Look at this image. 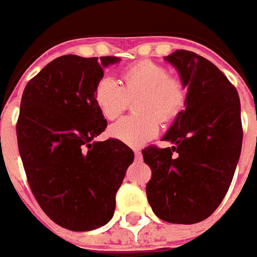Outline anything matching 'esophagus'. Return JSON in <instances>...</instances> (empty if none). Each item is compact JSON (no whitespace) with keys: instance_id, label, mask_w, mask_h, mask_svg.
I'll list each match as a JSON object with an SVG mask.
<instances>
[{"instance_id":"obj_1","label":"esophagus","mask_w":257,"mask_h":257,"mask_svg":"<svg viewBox=\"0 0 257 257\" xmlns=\"http://www.w3.org/2000/svg\"><path fill=\"white\" fill-rule=\"evenodd\" d=\"M134 154H135V161H143V154H141L140 150H135Z\"/></svg>"}]
</instances>
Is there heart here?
Wrapping results in <instances>:
<instances>
[{"label": "heart", "mask_w": 257, "mask_h": 257, "mask_svg": "<svg viewBox=\"0 0 257 257\" xmlns=\"http://www.w3.org/2000/svg\"><path fill=\"white\" fill-rule=\"evenodd\" d=\"M186 85L169 69L154 61H138L120 74V84L109 75L94 85V103L106 119L113 120L135 100L134 109L140 114L126 116L109 128L110 137L129 147H141L160 132V120L174 119L186 103Z\"/></svg>", "instance_id": "obj_1"}]
</instances>
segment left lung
<instances>
[{
  "label": "left lung",
  "instance_id": "left-lung-1",
  "mask_svg": "<svg viewBox=\"0 0 257 257\" xmlns=\"http://www.w3.org/2000/svg\"><path fill=\"white\" fill-rule=\"evenodd\" d=\"M188 87L186 107L163 137L173 147L143 150L151 167L147 198L159 218L195 224L208 218L231 185L241 153L238 93L212 62L190 51L164 58Z\"/></svg>",
  "mask_w": 257,
  "mask_h": 257
}]
</instances>
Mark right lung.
<instances>
[{
  "label": "right lung",
  "mask_w": 257,
  "mask_h": 257,
  "mask_svg": "<svg viewBox=\"0 0 257 257\" xmlns=\"http://www.w3.org/2000/svg\"><path fill=\"white\" fill-rule=\"evenodd\" d=\"M119 58L64 55L23 91L17 143L30 189L43 212L71 231L107 224L134 151L117 140L94 141L107 120L94 103L103 68Z\"/></svg>",
  "instance_id": "1"
}]
</instances>
